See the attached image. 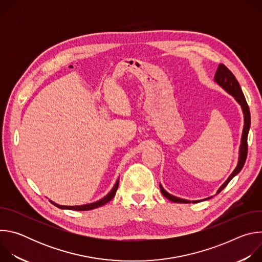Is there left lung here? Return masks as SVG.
Masks as SVG:
<instances>
[{
  "label": "left lung",
  "instance_id": "obj_1",
  "mask_svg": "<svg viewBox=\"0 0 262 262\" xmlns=\"http://www.w3.org/2000/svg\"><path fill=\"white\" fill-rule=\"evenodd\" d=\"M214 81L224 89H225L229 94H231L236 101L242 105L243 112H244V116H245V125H244V130H243V137H242V144H241V148H239V160H238V164L236 166V168L234 169V171L232 172V174L228 177V179L223 183V185L219 189L217 194L225 188V186L229 183V181L235 176L237 175L241 170L243 169L245 162L247 160V155H248V134H249V129H250V124H251V116H250V110H249V105L246 101L245 95L242 91V88L237 82V80L235 79L234 74L225 66L224 64H220L216 72L214 74ZM161 188V192L162 194L169 199L170 201H173L175 203H191L188 200H183L180 198H176L172 195H170L169 193H167L163 186L160 185ZM209 199V198H207ZM196 202V201H194Z\"/></svg>",
  "mask_w": 262,
  "mask_h": 262
}]
</instances>
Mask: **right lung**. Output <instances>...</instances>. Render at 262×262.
Here are the masks:
<instances>
[{
	"instance_id": "add662e5",
	"label": "right lung",
	"mask_w": 262,
	"mask_h": 262,
	"mask_svg": "<svg viewBox=\"0 0 262 262\" xmlns=\"http://www.w3.org/2000/svg\"><path fill=\"white\" fill-rule=\"evenodd\" d=\"M118 184H119V180L116 181L114 188L112 189V191L105 196L103 197L102 199H100L99 201L97 202H94V203H91V204H86V205H80V206H63V205H59V204H56L54 202H52L55 206L59 207V208H62V209H72V210H90V209H94V208H97L99 206H102L104 205L105 203H107L108 201H111L112 199H113L115 197V194L117 192V189H118Z\"/></svg>"
}]
</instances>
